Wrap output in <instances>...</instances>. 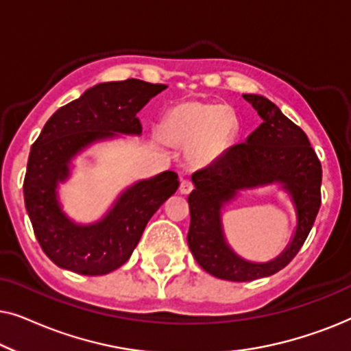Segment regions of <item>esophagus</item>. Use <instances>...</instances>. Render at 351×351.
I'll use <instances>...</instances> for the list:
<instances>
[{"label":"esophagus","mask_w":351,"mask_h":351,"mask_svg":"<svg viewBox=\"0 0 351 351\" xmlns=\"http://www.w3.org/2000/svg\"><path fill=\"white\" fill-rule=\"evenodd\" d=\"M179 190H180L182 195H189L190 191L193 190V184H191V180H189V179H182Z\"/></svg>","instance_id":"34e87169"}]
</instances>
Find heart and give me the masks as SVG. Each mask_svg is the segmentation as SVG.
<instances>
[{
    "label": "heart",
    "mask_w": 351,
    "mask_h": 351,
    "mask_svg": "<svg viewBox=\"0 0 351 351\" xmlns=\"http://www.w3.org/2000/svg\"><path fill=\"white\" fill-rule=\"evenodd\" d=\"M167 143L186 147L193 167H209L222 160L238 136V119L222 104L180 102L167 110L161 121Z\"/></svg>",
    "instance_id": "b5f03b06"
}]
</instances>
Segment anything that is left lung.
Listing matches in <instances>:
<instances>
[{
	"mask_svg": "<svg viewBox=\"0 0 351 351\" xmlns=\"http://www.w3.org/2000/svg\"><path fill=\"white\" fill-rule=\"evenodd\" d=\"M262 124L244 143L230 147L222 160L191 176L190 230L186 241L196 262L210 275L227 281H254L285 268L308 237L321 206V165L299 126L271 100L243 94ZM276 186L293 203L296 227L290 243L267 263L244 259L228 243L223 210L243 191Z\"/></svg>",
	"mask_w": 351,
	"mask_h": 351,
	"instance_id": "1",
	"label": "left lung"
}]
</instances>
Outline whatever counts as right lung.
Instances as JSON below:
<instances>
[{
  "instance_id": "obj_1",
  "label": "right lung",
  "mask_w": 351,
  "mask_h": 351,
  "mask_svg": "<svg viewBox=\"0 0 351 351\" xmlns=\"http://www.w3.org/2000/svg\"><path fill=\"white\" fill-rule=\"evenodd\" d=\"M166 88L141 80L99 83L47 119L28 156L23 198L38 243L57 267L88 276L117 270L132 256L152 215L179 189L172 171L136 180L93 222L71 217L59 195L81 153L142 136L137 113Z\"/></svg>"
}]
</instances>
